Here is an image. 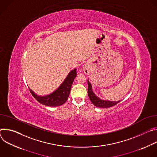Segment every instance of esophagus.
<instances>
[{
    "label": "esophagus",
    "mask_w": 157,
    "mask_h": 157,
    "mask_svg": "<svg viewBox=\"0 0 157 157\" xmlns=\"http://www.w3.org/2000/svg\"><path fill=\"white\" fill-rule=\"evenodd\" d=\"M83 71L85 74L88 75L89 73H90V68H89V67L87 65H84L83 66Z\"/></svg>",
    "instance_id": "obj_1"
}]
</instances>
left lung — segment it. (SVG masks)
I'll use <instances>...</instances> for the list:
<instances>
[{
  "mask_svg": "<svg viewBox=\"0 0 157 157\" xmlns=\"http://www.w3.org/2000/svg\"><path fill=\"white\" fill-rule=\"evenodd\" d=\"M87 84H88V89H87V92H88V96L89 99H90L91 102L96 107H101V108H107V107H110L112 106H114L118 103H119L121 101H104L99 99L98 98L95 94L93 93V89H92V86L91 84L87 80Z\"/></svg>",
  "mask_w": 157,
  "mask_h": 157,
  "instance_id": "8db88e82",
  "label": "left lung"
}]
</instances>
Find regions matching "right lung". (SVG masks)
Returning <instances> with one entry per match:
<instances>
[{
	"label": "right lung",
	"mask_w": 157,
	"mask_h": 157,
	"mask_svg": "<svg viewBox=\"0 0 157 157\" xmlns=\"http://www.w3.org/2000/svg\"><path fill=\"white\" fill-rule=\"evenodd\" d=\"M76 75V70L74 69L67 76L56 90L49 95L40 96L35 94L30 89V91L34 98L41 104L50 107L61 105L66 102L70 96L71 87Z\"/></svg>",
	"instance_id": "obj_1"
}]
</instances>
